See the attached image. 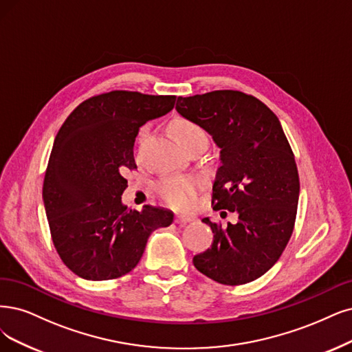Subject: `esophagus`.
<instances>
[{
  "mask_svg": "<svg viewBox=\"0 0 352 352\" xmlns=\"http://www.w3.org/2000/svg\"><path fill=\"white\" fill-rule=\"evenodd\" d=\"M190 222H192V217H190V216H184V214H177L175 216V223L177 225H187Z\"/></svg>",
  "mask_w": 352,
  "mask_h": 352,
  "instance_id": "obj_1",
  "label": "esophagus"
}]
</instances>
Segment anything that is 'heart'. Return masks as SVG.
I'll use <instances>...</instances> for the list:
<instances>
[{
  "instance_id": "obj_1",
  "label": "heart",
  "mask_w": 352,
  "mask_h": 352,
  "mask_svg": "<svg viewBox=\"0 0 352 352\" xmlns=\"http://www.w3.org/2000/svg\"><path fill=\"white\" fill-rule=\"evenodd\" d=\"M173 133L177 142L184 151H188L192 146H206L207 133L206 130L196 122L188 119H175L171 124ZM146 133L142 130L140 139H145ZM197 183L191 178L178 177V178H164L156 186L160 197L177 210H186L192 204L194 197L197 192Z\"/></svg>"
}]
</instances>
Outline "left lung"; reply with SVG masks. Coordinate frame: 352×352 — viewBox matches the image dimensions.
Listing matches in <instances>:
<instances>
[{"label": "left lung", "instance_id": "8db88e82", "mask_svg": "<svg viewBox=\"0 0 352 352\" xmlns=\"http://www.w3.org/2000/svg\"><path fill=\"white\" fill-rule=\"evenodd\" d=\"M175 109L199 123L220 148L213 210L236 214V223L226 226L203 219L213 232V243L192 258L194 267L220 284L254 281L287 246L300 192L281 123L263 101L232 89L178 97Z\"/></svg>", "mask_w": 352, "mask_h": 352}]
</instances>
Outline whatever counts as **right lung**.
Instances as JSON below:
<instances>
[{"label":"right lung","instance_id":"add662e5","mask_svg":"<svg viewBox=\"0 0 352 352\" xmlns=\"http://www.w3.org/2000/svg\"><path fill=\"white\" fill-rule=\"evenodd\" d=\"M175 96L110 91L81 102L55 138L43 181L50 235L78 277L119 278L132 271L151 233L173 223L174 213L145 206L127 209L124 174L136 169L139 127L174 109Z\"/></svg>","mask_w":352,"mask_h":352}]
</instances>
